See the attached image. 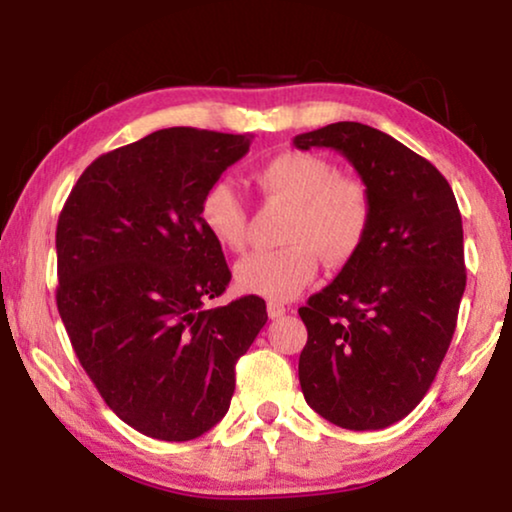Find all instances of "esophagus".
<instances>
[{
    "instance_id": "obj_1",
    "label": "esophagus",
    "mask_w": 512,
    "mask_h": 512,
    "mask_svg": "<svg viewBox=\"0 0 512 512\" xmlns=\"http://www.w3.org/2000/svg\"><path fill=\"white\" fill-rule=\"evenodd\" d=\"M286 312H289V307H286V305H282V303H268V317L270 319L284 317Z\"/></svg>"
}]
</instances>
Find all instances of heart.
<instances>
[{"instance_id":"obj_1","label":"heart","mask_w":512,"mask_h":512,"mask_svg":"<svg viewBox=\"0 0 512 512\" xmlns=\"http://www.w3.org/2000/svg\"><path fill=\"white\" fill-rule=\"evenodd\" d=\"M265 198L291 205L286 247L256 251L235 265V286L272 303L296 298L328 265H345L366 242L373 223L368 186L352 174H338L331 160L310 151H284L254 172ZM198 219L205 233L228 251H240L249 235V209L228 181L202 193Z\"/></svg>"}]
</instances>
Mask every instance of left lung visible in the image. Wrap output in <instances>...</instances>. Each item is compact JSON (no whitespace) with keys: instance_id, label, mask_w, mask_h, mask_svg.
Returning a JSON list of instances; mask_svg holds the SVG:
<instances>
[{"instance_id":"8db88e82","label":"left lung","mask_w":512,"mask_h":512,"mask_svg":"<svg viewBox=\"0 0 512 512\" xmlns=\"http://www.w3.org/2000/svg\"><path fill=\"white\" fill-rule=\"evenodd\" d=\"M342 153L373 198L363 247L298 314V377L314 412L349 431L387 429L422 401L457 328L464 228L447 179L370 125L340 121L293 139Z\"/></svg>"}]
</instances>
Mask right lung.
<instances>
[{"mask_svg":"<svg viewBox=\"0 0 512 512\" xmlns=\"http://www.w3.org/2000/svg\"><path fill=\"white\" fill-rule=\"evenodd\" d=\"M251 135L165 128L81 174L55 233L58 312L104 403L144 436L184 443L219 424L265 300L205 307L230 282L198 219L202 193Z\"/></svg>","mask_w":512,"mask_h":512,"instance_id":"add662e5","label":"right lung"}]
</instances>
